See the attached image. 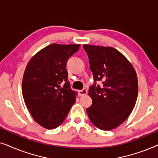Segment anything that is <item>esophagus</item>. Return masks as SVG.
I'll return each instance as SVG.
<instances>
[{
	"label": "esophagus",
	"instance_id": "34e87169",
	"mask_svg": "<svg viewBox=\"0 0 158 158\" xmlns=\"http://www.w3.org/2000/svg\"><path fill=\"white\" fill-rule=\"evenodd\" d=\"M87 92H88L87 89H86V88H83V90H79V95H80V96H85V95L87 94Z\"/></svg>",
	"mask_w": 158,
	"mask_h": 158
}]
</instances>
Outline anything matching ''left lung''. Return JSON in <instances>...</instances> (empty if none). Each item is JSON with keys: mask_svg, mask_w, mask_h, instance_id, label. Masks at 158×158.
I'll list each match as a JSON object with an SVG mask.
<instances>
[{"mask_svg": "<svg viewBox=\"0 0 158 158\" xmlns=\"http://www.w3.org/2000/svg\"><path fill=\"white\" fill-rule=\"evenodd\" d=\"M89 59L94 84L88 95L92 105L86 109L93 124L102 130H111L122 124L137 101L136 72L128 60L113 47L84 44ZM101 81L103 86L97 85Z\"/></svg>", "mask_w": 158, "mask_h": 158, "instance_id": "8db88e82", "label": "left lung"}]
</instances>
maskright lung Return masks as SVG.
Here are the masks:
<instances>
[{
    "label": "right lung",
    "mask_w": 158,
    "mask_h": 158,
    "mask_svg": "<svg viewBox=\"0 0 158 158\" xmlns=\"http://www.w3.org/2000/svg\"><path fill=\"white\" fill-rule=\"evenodd\" d=\"M79 47L80 44H50L36 53L27 64L22 81L23 97L32 117L44 128L59 127L75 102L66 64Z\"/></svg>",
    "instance_id": "obj_1"
}]
</instances>
